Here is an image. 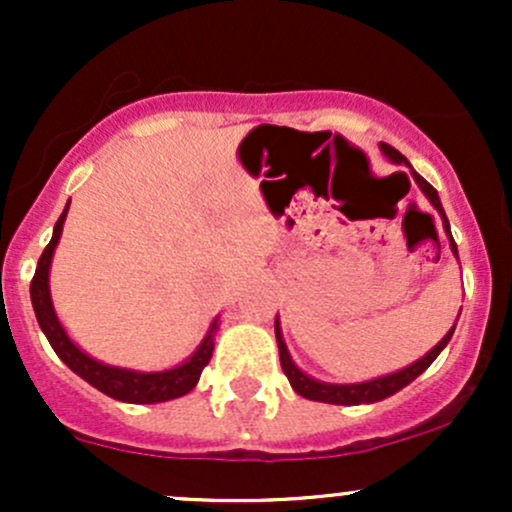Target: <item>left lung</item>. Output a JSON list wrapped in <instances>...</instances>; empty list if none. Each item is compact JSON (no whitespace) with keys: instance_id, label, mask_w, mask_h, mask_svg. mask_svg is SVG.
<instances>
[{"instance_id":"1","label":"left lung","mask_w":512,"mask_h":512,"mask_svg":"<svg viewBox=\"0 0 512 512\" xmlns=\"http://www.w3.org/2000/svg\"><path fill=\"white\" fill-rule=\"evenodd\" d=\"M380 151L390 158L392 163H404L411 170V178L416 180V185H419V190L424 192L428 202L433 204V209L438 211L440 219H443V228H445V236L450 240V250L452 255L460 260V255H457V245L455 240H452V233H450V223H448V216H445V209L443 204H440V197L436 192V187L431 185V182H426L421 178L419 173H416L414 168H411V163L399 154L397 149H392L390 144L380 142ZM460 317V315H457ZM457 325V320H455ZM455 325L450 327V332L445 334L440 342L433 346L431 351H428L426 356H421L419 361H414L411 366L402 368V370H395V373H387V375H380V378H373V380H366V383H351V385H337V383H322V380H315L310 378L308 373H303L301 368L293 363V358L289 354V349H286V342H284V334H281V322H279V315H276L274 320V332H276V344H279V358H281V368H284L286 378H289V383L293 390L298 392V395L305 397V399H313V402H325V404H344V407H356V404H373V402H383L385 397L395 395V392L402 390V387H407L411 380L419 378L424 370L431 366L433 361H436L440 351L445 349L450 342L452 332H455Z\"/></svg>"}]
</instances>
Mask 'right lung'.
I'll use <instances>...</instances> for the list:
<instances>
[{"instance_id": "obj_1", "label": "right lung", "mask_w": 512, "mask_h": 512, "mask_svg": "<svg viewBox=\"0 0 512 512\" xmlns=\"http://www.w3.org/2000/svg\"><path fill=\"white\" fill-rule=\"evenodd\" d=\"M67 211L69 202L55 223L52 240L48 243V248L43 250V255H40L38 267H35V276L31 281V303L35 317H38L40 330L45 332V337H48L55 354L60 356L79 378H84L88 385L101 390L103 395L117 399V402L158 404L168 402V399H178L182 395H187L190 390H195V385L199 383V375H202L204 366H207L211 354H214V337L216 330H219V317H214V322L209 325L207 337H204L202 344L197 346L195 354L187 358V361H182L180 366L156 370V373L108 366V363H101L93 356H88L86 351H81L79 346L72 342V337L64 330L60 317L55 313V305H52L50 296V264L57 243H60Z\"/></svg>"}]
</instances>
